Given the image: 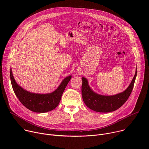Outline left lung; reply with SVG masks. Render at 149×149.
Listing matches in <instances>:
<instances>
[{"label":"left lung","mask_w":149,"mask_h":149,"mask_svg":"<svg viewBox=\"0 0 149 149\" xmlns=\"http://www.w3.org/2000/svg\"><path fill=\"white\" fill-rule=\"evenodd\" d=\"M137 76V69L134 78L129 87L124 92L115 95L104 96L97 94L90 88L87 79L82 78V97L86 105L90 109L100 113H109L115 111L126 102L133 89Z\"/></svg>","instance_id":"obj_1"}]
</instances>
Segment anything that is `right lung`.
Returning <instances> with one entry per match:
<instances>
[{"label":"right lung","mask_w":149,"mask_h":149,"mask_svg":"<svg viewBox=\"0 0 149 149\" xmlns=\"http://www.w3.org/2000/svg\"><path fill=\"white\" fill-rule=\"evenodd\" d=\"M10 78L14 93L20 102L29 110L36 113H45L55 109L59 103L63 91L65 90L71 76L62 81L58 88L50 94H38L25 91L16 82L12 70Z\"/></svg>","instance_id":"obj_1"}]
</instances>
